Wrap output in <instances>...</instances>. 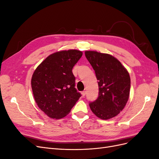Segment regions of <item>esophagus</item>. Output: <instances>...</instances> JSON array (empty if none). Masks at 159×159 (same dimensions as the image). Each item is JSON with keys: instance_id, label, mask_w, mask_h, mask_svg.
<instances>
[{"instance_id": "obj_1", "label": "esophagus", "mask_w": 159, "mask_h": 159, "mask_svg": "<svg viewBox=\"0 0 159 159\" xmlns=\"http://www.w3.org/2000/svg\"><path fill=\"white\" fill-rule=\"evenodd\" d=\"M81 95H82V97H84V96L85 95V91H81Z\"/></svg>"}]
</instances>
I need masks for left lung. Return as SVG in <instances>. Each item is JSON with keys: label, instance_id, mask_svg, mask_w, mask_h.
I'll return each instance as SVG.
<instances>
[{"label": "left lung", "instance_id": "obj_1", "mask_svg": "<svg viewBox=\"0 0 159 159\" xmlns=\"http://www.w3.org/2000/svg\"><path fill=\"white\" fill-rule=\"evenodd\" d=\"M85 55L98 80L99 96L89 103L99 119L113 118L121 111L129 98L131 79L129 72L117 58L108 54L85 51Z\"/></svg>", "mask_w": 159, "mask_h": 159}]
</instances>
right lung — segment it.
I'll return each instance as SVG.
<instances>
[{"instance_id":"obj_1","label":"right lung","mask_w":159,"mask_h":159,"mask_svg":"<svg viewBox=\"0 0 159 159\" xmlns=\"http://www.w3.org/2000/svg\"><path fill=\"white\" fill-rule=\"evenodd\" d=\"M82 54L77 50L55 52L34 71L31 80L34 98L38 107L49 117H64L81 97L75 88L72 68Z\"/></svg>"}]
</instances>
